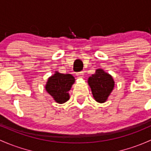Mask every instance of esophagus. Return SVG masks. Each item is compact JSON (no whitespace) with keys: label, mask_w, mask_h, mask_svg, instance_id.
<instances>
[{"label":"esophagus","mask_w":151,"mask_h":151,"mask_svg":"<svg viewBox=\"0 0 151 151\" xmlns=\"http://www.w3.org/2000/svg\"><path fill=\"white\" fill-rule=\"evenodd\" d=\"M84 76V71H80V72H78L77 74V77L78 78H82Z\"/></svg>","instance_id":"esophagus-1"}]
</instances>
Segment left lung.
I'll use <instances>...</instances> for the list:
<instances>
[{"instance_id":"left-lung-1","label":"left lung","mask_w":151,"mask_h":151,"mask_svg":"<svg viewBox=\"0 0 151 151\" xmlns=\"http://www.w3.org/2000/svg\"><path fill=\"white\" fill-rule=\"evenodd\" d=\"M88 85L91 88L93 98L98 103H104L113 90L114 81L111 76L101 69L88 78Z\"/></svg>"}]
</instances>
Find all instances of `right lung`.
<instances>
[{"label":"right lung","instance_id":"1","mask_svg":"<svg viewBox=\"0 0 151 151\" xmlns=\"http://www.w3.org/2000/svg\"><path fill=\"white\" fill-rule=\"evenodd\" d=\"M75 79L70 74H61L55 71L50 77L45 85V90L58 104H63L69 99L68 92L70 90Z\"/></svg>","mask_w":151,"mask_h":151}]
</instances>
